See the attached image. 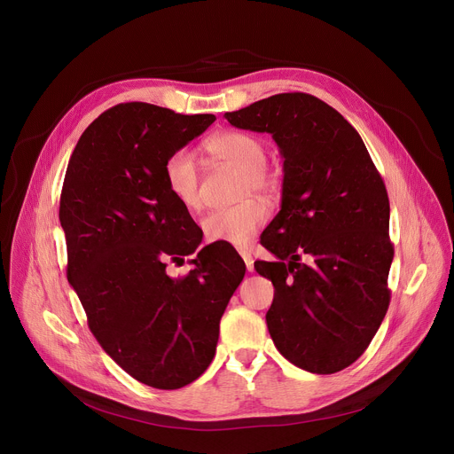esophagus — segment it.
I'll use <instances>...</instances> for the list:
<instances>
[{
	"label": "esophagus",
	"mask_w": 454,
	"mask_h": 454,
	"mask_svg": "<svg viewBox=\"0 0 454 454\" xmlns=\"http://www.w3.org/2000/svg\"><path fill=\"white\" fill-rule=\"evenodd\" d=\"M240 256H242V261H244L247 271H253V256H251V253L249 251H240Z\"/></svg>",
	"instance_id": "esophagus-1"
}]
</instances>
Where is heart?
<instances>
[{
  "label": "heart",
  "instance_id": "b5f03b06",
  "mask_svg": "<svg viewBox=\"0 0 454 454\" xmlns=\"http://www.w3.org/2000/svg\"><path fill=\"white\" fill-rule=\"evenodd\" d=\"M208 153L221 161L231 163L242 170L239 198L261 193L271 198L277 192V181L264 168L268 163L266 145L239 131H228L214 137L207 144ZM163 181L168 196L184 210L200 207V172L193 156L188 151L172 153L163 165ZM268 210L258 200H244L242 203L210 212L203 223V235L210 242H226L244 247L251 242L256 230L266 221Z\"/></svg>",
  "mask_w": 454,
  "mask_h": 454
}]
</instances>
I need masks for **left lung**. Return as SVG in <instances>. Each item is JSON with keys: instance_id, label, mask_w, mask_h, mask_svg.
Segmentation results:
<instances>
[{"instance_id": "1", "label": "left lung", "mask_w": 454, "mask_h": 454, "mask_svg": "<svg viewBox=\"0 0 454 454\" xmlns=\"http://www.w3.org/2000/svg\"><path fill=\"white\" fill-rule=\"evenodd\" d=\"M224 118L270 133L284 158L280 212L261 235L277 262H254L275 286L273 343L301 370L340 372L366 350L390 305L386 186L356 129L312 95H273Z\"/></svg>"}]
</instances>
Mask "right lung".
Wrapping results in <instances>:
<instances>
[{"mask_svg": "<svg viewBox=\"0 0 454 454\" xmlns=\"http://www.w3.org/2000/svg\"><path fill=\"white\" fill-rule=\"evenodd\" d=\"M214 114L129 102L82 133L64 176L59 219L68 282L102 348L137 380L176 390L212 363L219 321L244 278L233 249L205 246L174 278L203 231L165 188L167 158L203 135Z\"/></svg>", "mask_w": 454, "mask_h": 454, "instance_id": "right-lung-1", "label": "right lung"}]
</instances>
